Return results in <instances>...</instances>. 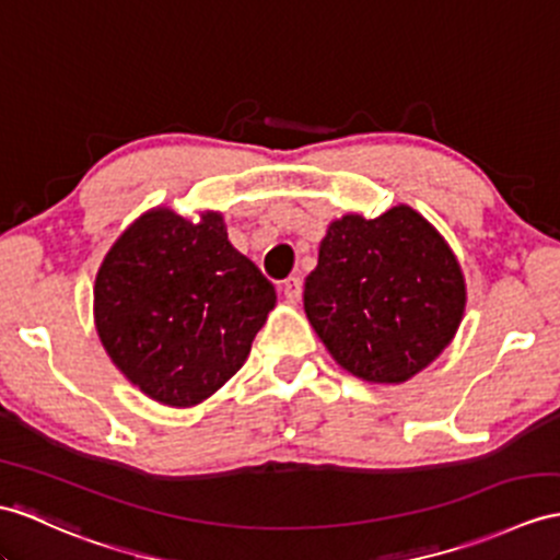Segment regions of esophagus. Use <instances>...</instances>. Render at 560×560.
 <instances>
[{"mask_svg": "<svg viewBox=\"0 0 560 560\" xmlns=\"http://www.w3.org/2000/svg\"><path fill=\"white\" fill-rule=\"evenodd\" d=\"M282 292H284V296H288V302L296 304L299 299H302V278L290 276L288 280L282 282Z\"/></svg>", "mask_w": 560, "mask_h": 560, "instance_id": "34e87169", "label": "esophagus"}]
</instances>
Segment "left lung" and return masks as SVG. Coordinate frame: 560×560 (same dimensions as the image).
Segmentation results:
<instances>
[{
    "label": "left lung",
    "mask_w": 560,
    "mask_h": 560,
    "mask_svg": "<svg viewBox=\"0 0 560 560\" xmlns=\"http://www.w3.org/2000/svg\"><path fill=\"white\" fill-rule=\"evenodd\" d=\"M306 316L332 359L368 383H406L452 342L466 308L460 266L413 209L327 228L304 284Z\"/></svg>",
    "instance_id": "left-lung-1"
}]
</instances>
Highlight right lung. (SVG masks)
<instances>
[{"instance_id":"obj_1","label":"right lung","mask_w":560,"mask_h":560,"mask_svg":"<svg viewBox=\"0 0 560 560\" xmlns=\"http://www.w3.org/2000/svg\"><path fill=\"white\" fill-rule=\"evenodd\" d=\"M276 288L228 240L223 215L189 223L168 209L135 221L94 282L108 357L166 406H195L247 361Z\"/></svg>"}]
</instances>
